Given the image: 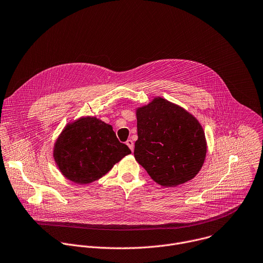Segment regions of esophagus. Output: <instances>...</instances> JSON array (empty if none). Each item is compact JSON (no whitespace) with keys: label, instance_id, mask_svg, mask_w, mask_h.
<instances>
[{"label":"esophagus","instance_id":"1","mask_svg":"<svg viewBox=\"0 0 263 263\" xmlns=\"http://www.w3.org/2000/svg\"><path fill=\"white\" fill-rule=\"evenodd\" d=\"M126 144L129 146V148H130L131 151H133V148H134V142H133V140L128 139V140L126 141Z\"/></svg>","mask_w":263,"mask_h":263}]
</instances>
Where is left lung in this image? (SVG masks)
I'll list each match as a JSON object with an SVG mask.
<instances>
[{
	"instance_id": "8db88e82",
	"label": "left lung",
	"mask_w": 263,
	"mask_h": 263,
	"mask_svg": "<svg viewBox=\"0 0 263 263\" xmlns=\"http://www.w3.org/2000/svg\"><path fill=\"white\" fill-rule=\"evenodd\" d=\"M134 157L159 185L176 187L192 180L205 154L204 132L184 108L163 98L137 109Z\"/></svg>"
}]
</instances>
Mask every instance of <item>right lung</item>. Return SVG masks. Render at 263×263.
Segmentation results:
<instances>
[{
	"instance_id": "right-lung-1",
	"label": "right lung",
	"mask_w": 263,
	"mask_h": 263,
	"mask_svg": "<svg viewBox=\"0 0 263 263\" xmlns=\"http://www.w3.org/2000/svg\"><path fill=\"white\" fill-rule=\"evenodd\" d=\"M130 153V148L119 141L110 125L87 117L64 129L55 142L53 157L68 180L84 185L105 176Z\"/></svg>"
}]
</instances>
